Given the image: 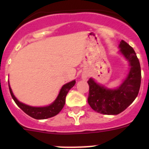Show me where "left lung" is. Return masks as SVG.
I'll return each instance as SVG.
<instances>
[{
  "instance_id": "1",
  "label": "left lung",
  "mask_w": 149,
  "mask_h": 149,
  "mask_svg": "<svg viewBox=\"0 0 149 149\" xmlns=\"http://www.w3.org/2000/svg\"><path fill=\"white\" fill-rule=\"evenodd\" d=\"M119 48L131 65L127 77L120 87L112 90L99 86L92 78L87 81L89 106L105 115H117L125 110L136 98L141 84V68L134 48L124 40L120 42Z\"/></svg>"
}]
</instances>
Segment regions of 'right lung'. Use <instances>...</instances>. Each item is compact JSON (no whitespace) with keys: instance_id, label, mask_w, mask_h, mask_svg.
<instances>
[{"instance_id":"1","label":"right lung","mask_w":149,"mask_h":149,"mask_svg":"<svg viewBox=\"0 0 149 149\" xmlns=\"http://www.w3.org/2000/svg\"><path fill=\"white\" fill-rule=\"evenodd\" d=\"M75 84V81H73L72 82H69L68 84H65L62 87L61 90L60 92V94L57 96L56 99L55 100L53 104L48 107H30L28 105H26L24 104H22L16 99L14 95H13L12 89L10 86H9L10 94H11L12 98L14 100L17 105H18L22 110H23L26 114L30 116L33 119H45L51 118L56 114H58L65 103V97L67 95V93L70 90L72 87H73L74 85Z\"/></svg>"}]
</instances>
